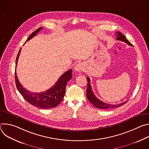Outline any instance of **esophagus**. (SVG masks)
<instances>
[{"label": "esophagus", "instance_id": "esophagus-1", "mask_svg": "<svg viewBox=\"0 0 149 149\" xmlns=\"http://www.w3.org/2000/svg\"><path fill=\"white\" fill-rule=\"evenodd\" d=\"M83 68H84V67H83V65L81 63H78V64H77V65L74 67V70H75V71H77V72L82 71L83 70Z\"/></svg>", "mask_w": 149, "mask_h": 149}]
</instances>
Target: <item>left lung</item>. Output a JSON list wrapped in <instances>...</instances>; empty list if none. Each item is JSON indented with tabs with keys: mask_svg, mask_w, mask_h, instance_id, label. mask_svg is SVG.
<instances>
[{
	"mask_svg": "<svg viewBox=\"0 0 149 149\" xmlns=\"http://www.w3.org/2000/svg\"><path fill=\"white\" fill-rule=\"evenodd\" d=\"M117 35V40L123 41L125 43L133 47V45L130 43V42L127 40L125 37L124 36V35H123L120 32H116ZM87 79L88 81V85H87V97L89 101L94 105L95 107L100 109H109L111 108H115V107H120V106H121L125 104L128 101H126L123 103L119 104H109L107 103H105L99 99H98L95 95H94V93L93 92V90L91 88V86L90 85V79L89 77H87Z\"/></svg>",
	"mask_w": 149,
	"mask_h": 149,
	"instance_id": "left-lung-1",
	"label": "left lung"
}]
</instances>
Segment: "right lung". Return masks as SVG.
Masks as SVG:
<instances>
[{"instance_id": "add662e5", "label": "right lung", "mask_w": 149, "mask_h": 149, "mask_svg": "<svg viewBox=\"0 0 149 149\" xmlns=\"http://www.w3.org/2000/svg\"><path fill=\"white\" fill-rule=\"evenodd\" d=\"M42 29V27H40L32 32V33L28 37L26 41L30 40L33 37L36 36L38 32H39ZM21 49L22 48L20 49L16 59V67ZM72 70H70L62 74L54 84V86L49 90L45 91V92L38 93L30 92L23 87L22 84L20 83L18 80L15 71V76L16 86L20 94L22 95L26 101H28L31 105L39 109H42L54 108L59 105V104L62 100L63 97H64L67 82L72 78Z\"/></svg>"}]
</instances>
